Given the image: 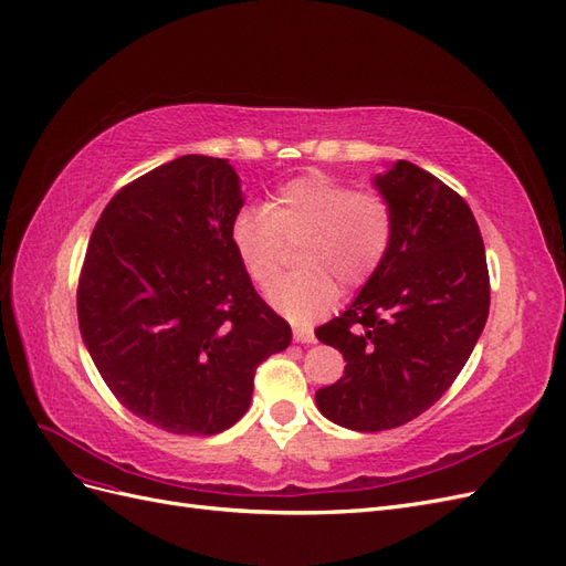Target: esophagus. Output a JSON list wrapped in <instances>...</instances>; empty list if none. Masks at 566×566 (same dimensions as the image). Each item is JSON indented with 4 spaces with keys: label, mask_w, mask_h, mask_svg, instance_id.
<instances>
[{
    "label": "esophagus",
    "mask_w": 566,
    "mask_h": 566,
    "mask_svg": "<svg viewBox=\"0 0 566 566\" xmlns=\"http://www.w3.org/2000/svg\"><path fill=\"white\" fill-rule=\"evenodd\" d=\"M293 337H295V342H300V345H314V342H316L314 331L304 328V325H295V328H293Z\"/></svg>",
    "instance_id": "1"
}]
</instances>
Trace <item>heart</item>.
<instances>
[{
  "instance_id": "b5f03b06",
  "label": "heart",
  "mask_w": 566,
  "mask_h": 566,
  "mask_svg": "<svg viewBox=\"0 0 566 566\" xmlns=\"http://www.w3.org/2000/svg\"><path fill=\"white\" fill-rule=\"evenodd\" d=\"M391 241V202L321 169L281 184L264 205L243 208L231 221L238 260L260 287L277 280L290 247L303 245V271L269 290V302L300 323L328 312L337 285H366L387 260Z\"/></svg>"
}]
</instances>
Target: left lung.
<instances>
[{"mask_svg": "<svg viewBox=\"0 0 566 566\" xmlns=\"http://www.w3.org/2000/svg\"><path fill=\"white\" fill-rule=\"evenodd\" d=\"M375 184L394 208L389 254L349 310L316 331L347 361L316 406L356 432L394 430L434 406L468 364L491 302L484 241L462 196L408 160Z\"/></svg>", "mask_w": 566, "mask_h": 566, "instance_id": "left-lung-1", "label": "left lung"}]
</instances>
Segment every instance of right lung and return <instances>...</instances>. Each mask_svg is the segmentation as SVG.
Returning <instances> with one entry per match:
<instances>
[{"label": "right lung", "mask_w": 566, "mask_h": 566, "mask_svg": "<svg viewBox=\"0 0 566 566\" xmlns=\"http://www.w3.org/2000/svg\"><path fill=\"white\" fill-rule=\"evenodd\" d=\"M241 208L227 158L181 156L119 188L84 252V345L113 397L169 434L241 420L256 366L293 339L231 243Z\"/></svg>", "instance_id": "right-lung-1"}]
</instances>
